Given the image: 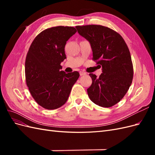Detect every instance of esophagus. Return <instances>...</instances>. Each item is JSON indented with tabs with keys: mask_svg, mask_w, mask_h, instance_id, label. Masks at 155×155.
I'll return each instance as SVG.
<instances>
[{
	"mask_svg": "<svg viewBox=\"0 0 155 155\" xmlns=\"http://www.w3.org/2000/svg\"><path fill=\"white\" fill-rule=\"evenodd\" d=\"M79 74H80V76H84V75H86L87 73L85 72H83V71H81L80 72H79Z\"/></svg>",
	"mask_w": 155,
	"mask_h": 155,
	"instance_id": "obj_1",
	"label": "esophagus"
}]
</instances>
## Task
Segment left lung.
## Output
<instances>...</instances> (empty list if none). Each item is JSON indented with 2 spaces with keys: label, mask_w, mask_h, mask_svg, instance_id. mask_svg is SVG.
<instances>
[{
  "label": "left lung",
  "mask_w": 155,
  "mask_h": 155,
  "mask_svg": "<svg viewBox=\"0 0 155 155\" xmlns=\"http://www.w3.org/2000/svg\"><path fill=\"white\" fill-rule=\"evenodd\" d=\"M79 34L91 44L92 59L102 67L99 78L89 74L88 96L95 104L110 107L122 99L132 83L133 66L128 46L118 33L101 25L76 26Z\"/></svg>",
  "instance_id": "1"
}]
</instances>
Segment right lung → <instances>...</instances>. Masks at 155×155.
Masks as SVG:
<instances>
[{"label": "right lung", "mask_w": 155, "mask_h": 155, "mask_svg": "<svg viewBox=\"0 0 155 155\" xmlns=\"http://www.w3.org/2000/svg\"><path fill=\"white\" fill-rule=\"evenodd\" d=\"M76 31L72 26L46 29L36 36L27 53L26 85L35 101L46 109L63 105L79 77L77 71L67 74L61 70V63L67 58L65 45Z\"/></svg>", "instance_id": "obj_1"}]
</instances>
